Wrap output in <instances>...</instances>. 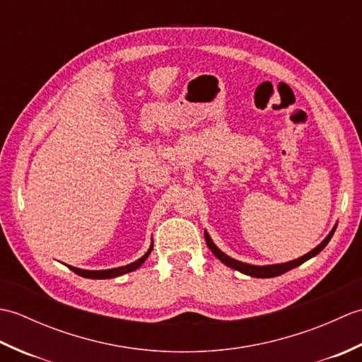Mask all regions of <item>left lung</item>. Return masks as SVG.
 I'll return each instance as SVG.
<instances>
[{"label": "left lung", "mask_w": 362, "mask_h": 362, "mask_svg": "<svg viewBox=\"0 0 362 362\" xmlns=\"http://www.w3.org/2000/svg\"><path fill=\"white\" fill-rule=\"evenodd\" d=\"M336 227H337V226L333 227L332 232L328 233V236L317 245L316 249H313L311 252L306 253V255L300 257V258H297V259L288 261V263L269 264V266H253V264L243 263V261H238V259H235V258H232V257L226 255V253L222 252L221 249H218V245L211 241V238H210L209 233H206V230H205V241H206V245H209V249L214 253V257H216L219 261H222V263H224L226 266L235 269V271H240V272H243V274H245V275L257 276V279H271V276H279V275H281V274H284V272L291 271V269H294V267H297V266H300V264H303L305 261H308L310 258L316 257L317 253H320L322 250L325 249V245L329 243V240H332V236H333V233H334Z\"/></svg>", "instance_id": "1"}]
</instances>
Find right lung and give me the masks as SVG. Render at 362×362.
<instances>
[{
    "instance_id": "add662e5",
    "label": "right lung",
    "mask_w": 362,
    "mask_h": 362,
    "mask_svg": "<svg viewBox=\"0 0 362 362\" xmlns=\"http://www.w3.org/2000/svg\"><path fill=\"white\" fill-rule=\"evenodd\" d=\"M152 247H153V244H151L149 250L146 252L140 259H136V261H134V263H130L127 266H121V267H115V269H104V271H86V269H79V267H74V266H68V267H70L74 274H78L81 276H86V279H95V280L113 279V276H119L122 274L132 272V271H135V269L140 267L146 261V258L149 257V253L152 252Z\"/></svg>"
}]
</instances>
